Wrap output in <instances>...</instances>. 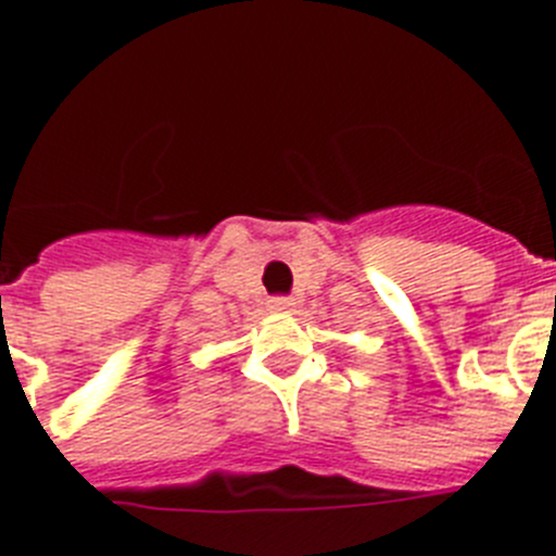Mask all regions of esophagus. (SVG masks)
I'll return each instance as SVG.
<instances>
[{
	"mask_svg": "<svg viewBox=\"0 0 556 556\" xmlns=\"http://www.w3.org/2000/svg\"><path fill=\"white\" fill-rule=\"evenodd\" d=\"M269 308L278 314H289L294 312V301L292 298H273V301H269Z\"/></svg>",
	"mask_w": 556,
	"mask_h": 556,
	"instance_id": "1",
	"label": "esophagus"
}]
</instances>
